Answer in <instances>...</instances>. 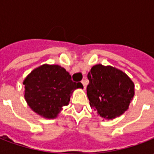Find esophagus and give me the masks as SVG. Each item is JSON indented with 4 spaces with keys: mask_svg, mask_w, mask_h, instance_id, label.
I'll list each match as a JSON object with an SVG mask.
<instances>
[{
    "mask_svg": "<svg viewBox=\"0 0 154 154\" xmlns=\"http://www.w3.org/2000/svg\"><path fill=\"white\" fill-rule=\"evenodd\" d=\"M81 82H82V86H83V89L85 90V89H86V82H85V81H82Z\"/></svg>",
    "mask_w": 154,
    "mask_h": 154,
    "instance_id": "34e87169",
    "label": "esophagus"
}]
</instances>
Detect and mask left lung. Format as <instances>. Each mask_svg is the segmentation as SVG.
<instances>
[{"label":"left lung","mask_w":154,"mask_h":154,"mask_svg":"<svg viewBox=\"0 0 154 154\" xmlns=\"http://www.w3.org/2000/svg\"><path fill=\"white\" fill-rule=\"evenodd\" d=\"M90 105L105 119H113L127 110L134 96V84L124 72L97 64L87 74Z\"/></svg>","instance_id":"left-lung-1"}]
</instances>
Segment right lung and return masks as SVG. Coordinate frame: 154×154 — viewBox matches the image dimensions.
<instances>
[{
    "label": "right lung",
    "mask_w": 154,
    "mask_h": 154,
    "mask_svg": "<svg viewBox=\"0 0 154 154\" xmlns=\"http://www.w3.org/2000/svg\"><path fill=\"white\" fill-rule=\"evenodd\" d=\"M25 99L33 111L47 119H54L67 106L75 89L82 84L72 81L65 68L44 64L35 68L23 82Z\"/></svg>",
    "instance_id": "add662e5"
}]
</instances>
